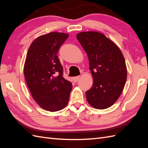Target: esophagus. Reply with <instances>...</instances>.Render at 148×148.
Here are the masks:
<instances>
[{
    "label": "esophagus",
    "mask_w": 148,
    "mask_h": 148,
    "mask_svg": "<svg viewBox=\"0 0 148 148\" xmlns=\"http://www.w3.org/2000/svg\"><path fill=\"white\" fill-rule=\"evenodd\" d=\"M80 78V77L79 76H77V77H73V78H72V79H73V82H75V83H76V82H78V80L79 79V78Z\"/></svg>",
    "instance_id": "obj_1"
}]
</instances>
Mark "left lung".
I'll return each instance as SVG.
<instances>
[{
  "label": "left lung",
  "instance_id": "1",
  "mask_svg": "<svg viewBox=\"0 0 148 148\" xmlns=\"http://www.w3.org/2000/svg\"><path fill=\"white\" fill-rule=\"evenodd\" d=\"M77 38L87 53L93 77L86 99L96 109L108 108L118 99L127 81L124 57L118 46L102 33L82 32Z\"/></svg>",
  "mask_w": 148,
  "mask_h": 148
}]
</instances>
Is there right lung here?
Here are the masks:
<instances>
[{
    "label": "right lung",
    "instance_id": "add662e5",
    "mask_svg": "<svg viewBox=\"0 0 148 148\" xmlns=\"http://www.w3.org/2000/svg\"><path fill=\"white\" fill-rule=\"evenodd\" d=\"M69 34L52 32L34 39L26 55L24 75L33 99L44 110L56 112L67 105L72 84L63 77L57 53Z\"/></svg>",
    "mask_w": 148,
    "mask_h": 148
}]
</instances>
